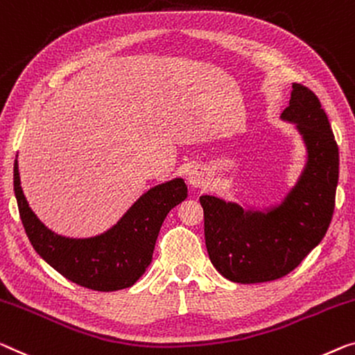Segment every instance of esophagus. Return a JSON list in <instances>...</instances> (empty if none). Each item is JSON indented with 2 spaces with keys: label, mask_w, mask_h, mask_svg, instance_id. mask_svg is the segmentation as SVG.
<instances>
[{
  "label": "esophagus",
  "mask_w": 355,
  "mask_h": 355,
  "mask_svg": "<svg viewBox=\"0 0 355 355\" xmlns=\"http://www.w3.org/2000/svg\"><path fill=\"white\" fill-rule=\"evenodd\" d=\"M188 183L193 188H205L209 184V178L205 175L202 168H191L188 172Z\"/></svg>",
  "instance_id": "obj_1"
}]
</instances>
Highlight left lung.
<instances>
[{
	"instance_id": "1",
	"label": "left lung",
	"mask_w": 355,
	"mask_h": 355,
	"mask_svg": "<svg viewBox=\"0 0 355 355\" xmlns=\"http://www.w3.org/2000/svg\"><path fill=\"white\" fill-rule=\"evenodd\" d=\"M282 119L296 124L308 150L298 183L276 207L244 210L200 196L210 261L237 284H260L292 272L329 230L340 177V151L317 95L293 84Z\"/></svg>"
}]
</instances>
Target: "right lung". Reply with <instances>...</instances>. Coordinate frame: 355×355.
I'll list each match as a JSON object with an SVG mask.
<instances>
[{
  "mask_svg": "<svg viewBox=\"0 0 355 355\" xmlns=\"http://www.w3.org/2000/svg\"><path fill=\"white\" fill-rule=\"evenodd\" d=\"M14 193L26 236L38 255L57 272L81 287L114 292L132 287L151 263L153 250L168 211L187 199L183 178L148 189L103 234L70 239L47 230L28 207L14 162Z\"/></svg>",
  "mask_w": 355,
  "mask_h": 355,
  "instance_id": "1",
  "label": "right lung"
}]
</instances>
